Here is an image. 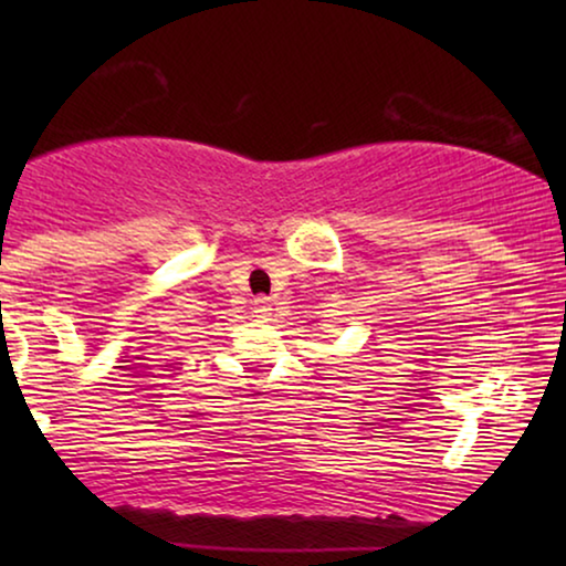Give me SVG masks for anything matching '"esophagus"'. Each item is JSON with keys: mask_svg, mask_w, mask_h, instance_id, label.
I'll use <instances>...</instances> for the list:
<instances>
[{"mask_svg": "<svg viewBox=\"0 0 566 566\" xmlns=\"http://www.w3.org/2000/svg\"><path fill=\"white\" fill-rule=\"evenodd\" d=\"M252 312H254V316H260V319H268L273 308H270V301H268V298L258 296V298L252 301Z\"/></svg>", "mask_w": 566, "mask_h": 566, "instance_id": "obj_1", "label": "esophagus"}]
</instances>
